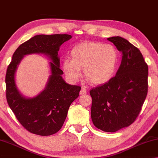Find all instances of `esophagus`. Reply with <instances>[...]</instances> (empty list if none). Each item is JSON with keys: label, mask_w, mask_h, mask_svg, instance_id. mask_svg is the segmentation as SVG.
Listing matches in <instances>:
<instances>
[{"label": "esophagus", "mask_w": 158, "mask_h": 158, "mask_svg": "<svg viewBox=\"0 0 158 158\" xmlns=\"http://www.w3.org/2000/svg\"><path fill=\"white\" fill-rule=\"evenodd\" d=\"M87 93V89H85L84 87H82V89L81 90V92H80V94L81 95H83Z\"/></svg>", "instance_id": "34e87169"}]
</instances>
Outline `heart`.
I'll return each mask as SVG.
<instances>
[{"mask_svg":"<svg viewBox=\"0 0 158 158\" xmlns=\"http://www.w3.org/2000/svg\"><path fill=\"white\" fill-rule=\"evenodd\" d=\"M71 60L66 59L62 69L69 81L75 83L84 75L94 85H101L113 76L118 64V52L114 46L97 42L81 43L71 51Z\"/></svg>","mask_w":158,"mask_h":158,"instance_id":"obj_1","label":"heart"}]
</instances>
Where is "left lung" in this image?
Segmentation results:
<instances>
[{
    "mask_svg": "<svg viewBox=\"0 0 158 158\" xmlns=\"http://www.w3.org/2000/svg\"><path fill=\"white\" fill-rule=\"evenodd\" d=\"M122 52L114 77L90 91L91 117L96 128L114 132L128 127L139 115L148 92V65L139 50L123 37L107 38Z\"/></svg>",
    "mask_w": 158,
    "mask_h": 158,
    "instance_id": "8db88e82",
    "label": "left lung"
}]
</instances>
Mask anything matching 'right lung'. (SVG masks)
<instances>
[{
	"instance_id": "obj_1",
	"label": "right lung",
	"mask_w": 158,
	"mask_h": 158,
	"mask_svg": "<svg viewBox=\"0 0 158 158\" xmlns=\"http://www.w3.org/2000/svg\"><path fill=\"white\" fill-rule=\"evenodd\" d=\"M71 38V35L65 34L35 35L18 47L8 66L5 77L7 103L21 125L33 134L48 136L59 131L71 104L79 96L81 87L66 83L60 68V46ZM30 54H44L51 60L45 88L34 98L24 96L15 82L19 64Z\"/></svg>"
}]
</instances>
